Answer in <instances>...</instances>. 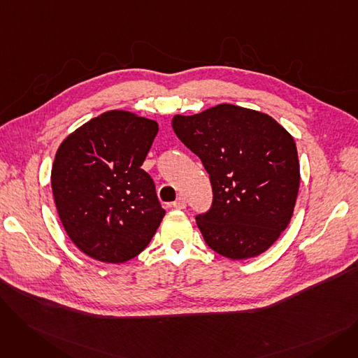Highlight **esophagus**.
Masks as SVG:
<instances>
[{
    "instance_id": "obj_1",
    "label": "esophagus",
    "mask_w": 358,
    "mask_h": 358,
    "mask_svg": "<svg viewBox=\"0 0 358 358\" xmlns=\"http://www.w3.org/2000/svg\"><path fill=\"white\" fill-rule=\"evenodd\" d=\"M171 206H173V208H176V209H185L187 201H185L184 197H178L174 203H171Z\"/></svg>"
}]
</instances>
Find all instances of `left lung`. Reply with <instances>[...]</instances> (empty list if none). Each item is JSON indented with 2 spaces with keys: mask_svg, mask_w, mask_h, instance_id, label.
Listing matches in <instances>:
<instances>
[{
  "mask_svg": "<svg viewBox=\"0 0 358 358\" xmlns=\"http://www.w3.org/2000/svg\"><path fill=\"white\" fill-rule=\"evenodd\" d=\"M209 174L213 203L196 217L208 245L231 259L267 251L293 216L300 168L293 136L266 113L217 104L173 119Z\"/></svg>",
  "mask_w": 358,
  "mask_h": 358,
  "instance_id": "left-lung-1",
  "label": "left lung"
}]
</instances>
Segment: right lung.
Wrapping results in <instances>:
<instances>
[{
    "mask_svg": "<svg viewBox=\"0 0 358 358\" xmlns=\"http://www.w3.org/2000/svg\"><path fill=\"white\" fill-rule=\"evenodd\" d=\"M158 123L110 110L61 143L52 193L71 241L88 257L120 264L139 255L165 215L155 184L141 168Z\"/></svg>",
    "mask_w": 358,
    "mask_h": 358,
    "instance_id": "obj_1",
    "label": "right lung"
}]
</instances>
